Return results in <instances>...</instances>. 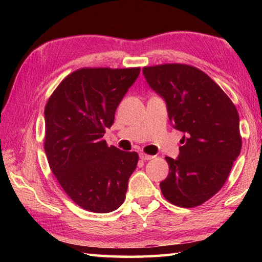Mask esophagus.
I'll list each match as a JSON object with an SVG mask.
<instances>
[{
  "label": "esophagus",
  "mask_w": 262,
  "mask_h": 262,
  "mask_svg": "<svg viewBox=\"0 0 262 262\" xmlns=\"http://www.w3.org/2000/svg\"><path fill=\"white\" fill-rule=\"evenodd\" d=\"M140 158L142 161H150V159L154 158V156H151V155H147L144 152H140Z\"/></svg>",
  "instance_id": "1"
}]
</instances>
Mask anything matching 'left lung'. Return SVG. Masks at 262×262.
<instances>
[{
    "label": "left lung",
    "mask_w": 262,
    "mask_h": 262,
    "mask_svg": "<svg viewBox=\"0 0 262 262\" xmlns=\"http://www.w3.org/2000/svg\"><path fill=\"white\" fill-rule=\"evenodd\" d=\"M142 73L165 99L173 127L185 134L178 158L165 157L170 171L159 184L162 193L174 206H200L223 187L241 154L238 111L219 84L193 66L164 63Z\"/></svg>",
    "instance_id": "8db88e82"
}]
</instances>
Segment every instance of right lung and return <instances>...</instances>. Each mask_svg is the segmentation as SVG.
Listing matches in <instances>:
<instances>
[{"mask_svg": "<svg viewBox=\"0 0 262 262\" xmlns=\"http://www.w3.org/2000/svg\"><path fill=\"white\" fill-rule=\"evenodd\" d=\"M140 68H81L62 79L45 106L43 148L66 194L83 209L105 214L126 199L137 152L103 139Z\"/></svg>", "mask_w": 262, "mask_h": 262, "instance_id": "add662e5", "label": "right lung"}]
</instances>
